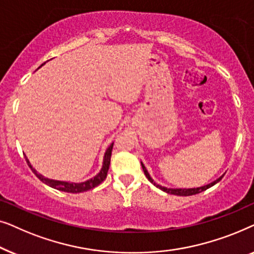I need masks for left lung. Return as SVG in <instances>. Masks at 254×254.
<instances>
[{"label":"left lung","mask_w":254,"mask_h":254,"mask_svg":"<svg viewBox=\"0 0 254 254\" xmlns=\"http://www.w3.org/2000/svg\"><path fill=\"white\" fill-rule=\"evenodd\" d=\"M141 165H142V169H143L144 175H145V177H147V178H148L149 182H150L151 184H154V185H155L156 187H157V189L162 190L163 192H166V193L173 194V195H179V196H189V195H194V194H197V193L203 192V190H206L207 189H209V187L214 186L215 184H217L218 182H220V180H221L222 178H223V176H221L220 178H217L216 180H214L213 183L208 184V185L201 186V187H196V189H195V187H194V189H168V187H164V186L159 185V184H157V183H155V180L151 178L150 175H149L148 170L145 169V166H144V164H143V163H142V162H141Z\"/></svg>","instance_id":"obj_1"}]
</instances>
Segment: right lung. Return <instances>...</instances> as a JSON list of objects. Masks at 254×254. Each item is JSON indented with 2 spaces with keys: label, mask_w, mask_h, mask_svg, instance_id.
Returning a JSON list of instances; mask_svg holds the SVG:
<instances>
[{
  "label": "right lung",
  "mask_w": 254,
  "mask_h": 254,
  "mask_svg": "<svg viewBox=\"0 0 254 254\" xmlns=\"http://www.w3.org/2000/svg\"><path fill=\"white\" fill-rule=\"evenodd\" d=\"M41 64V65H43ZM40 65V67H41ZM39 67V68H40ZM112 148H113V143H111V145L109 148L106 149L105 154H104V158H103V165L100 171L97 173L95 177H92L91 179L85 180L83 183H69V182H61V180H55V179H50L44 177L40 173H38V171L36 169L31 165V163L29 161V158L25 156L26 163L27 165L30 166V169L32 170V172L36 175L38 178H39L41 182L46 184L50 187H53L55 190H62V192H67V193H81V192H85V190H89L93 189V187L98 186L100 183L104 182L107 176V171H109L110 168V162H111V155H112Z\"/></svg>",
  "instance_id": "add662e5"
}]
</instances>
